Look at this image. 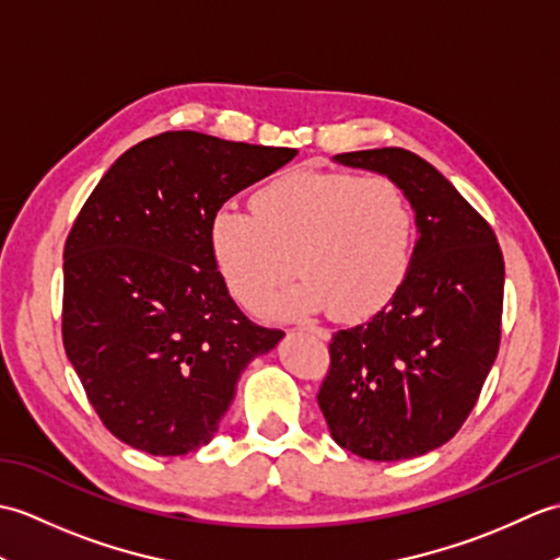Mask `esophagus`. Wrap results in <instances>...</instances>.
I'll use <instances>...</instances> for the list:
<instances>
[{
    "label": "esophagus",
    "mask_w": 560,
    "mask_h": 560,
    "mask_svg": "<svg viewBox=\"0 0 560 560\" xmlns=\"http://www.w3.org/2000/svg\"><path fill=\"white\" fill-rule=\"evenodd\" d=\"M301 329H305V331H311V335H315V337H319V339H327L329 335H327V329H323V327H313V325H305V327H301Z\"/></svg>",
    "instance_id": "1"
}]
</instances>
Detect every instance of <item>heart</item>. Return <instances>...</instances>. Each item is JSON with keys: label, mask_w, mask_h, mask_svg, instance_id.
<instances>
[{"label": "heart", "mask_w": 560, "mask_h": 560, "mask_svg": "<svg viewBox=\"0 0 560 560\" xmlns=\"http://www.w3.org/2000/svg\"><path fill=\"white\" fill-rule=\"evenodd\" d=\"M413 229L409 197L385 175L293 171L259 187L253 211L213 213L209 241L225 287L249 311H259L295 267L303 279L273 313L329 307L339 319H361L407 279Z\"/></svg>", "instance_id": "heart-1"}]
</instances>
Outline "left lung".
Listing matches in <instances>:
<instances>
[{
  "label": "left lung",
  "mask_w": 560,
  "mask_h": 560,
  "mask_svg": "<svg viewBox=\"0 0 560 560\" xmlns=\"http://www.w3.org/2000/svg\"><path fill=\"white\" fill-rule=\"evenodd\" d=\"M335 161L395 180L411 201L419 241L383 311L331 337L317 404L331 438L353 455L419 457L459 431L495 361L503 253L489 221L416 153L387 147Z\"/></svg>",
  "instance_id": "left-lung-1"
}]
</instances>
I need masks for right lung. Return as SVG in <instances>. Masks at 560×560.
<instances>
[{
    "label": "right lung",
    "instance_id": "right-lung-1",
    "mask_svg": "<svg viewBox=\"0 0 560 560\" xmlns=\"http://www.w3.org/2000/svg\"><path fill=\"white\" fill-rule=\"evenodd\" d=\"M295 153L163 132L125 151L81 207L65 243L62 341L122 443L161 457L207 445L247 363L283 337L235 305L209 229Z\"/></svg>",
    "mask_w": 560,
    "mask_h": 560
}]
</instances>
